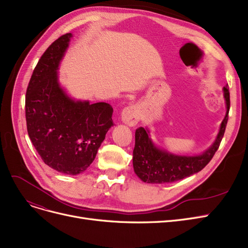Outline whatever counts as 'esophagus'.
I'll return each instance as SVG.
<instances>
[{
  "mask_svg": "<svg viewBox=\"0 0 248 248\" xmlns=\"http://www.w3.org/2000/svg\"><path fill=\"white\" fill-rule=\"evenodd\" d=\"M141 111L137 105L125 107L122 112V121L129 126H135L140 121Z\"/></svg>",
  "mask_w": 248,
  "mask_h": 248,
  "instance_id": "1",
  "label": "esophagus"
}]
</instances>
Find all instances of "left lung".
I'll list each match as a JSON object with an SVG mask.
<instances>
[{"instance_id": "1", "label": "left lung", "mask_w": 248, "mask_h": 248, "mask_svg": "<svg viewBox=\"0 0 248 248\" xmlns=\"http://www.w3.org/2000/svg\"><path fill=\"white\" fill-rule=\"evenodd\" d=\"M227 112L213 144L201 155H178L157 147L149 137V131L139 127L135 133L133 167L136 175L146 183H170L181 180L201 171L219 147L226 131L230 110L229 85L223 86Z\"/></svg>"}]
</instances>
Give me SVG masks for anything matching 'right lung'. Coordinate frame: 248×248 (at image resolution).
<instances>
[{
    "label": "right lung",
    "mask_w": 248,
    "mask_h": 248,
    "mask_svg": "<svg viewBox=\"0 0 248 248\" xmlns=\"http://www.w3.org/2000/svg\"><path fill=\"white\" fill-rule=\"evenodd\" d=\"M72 34L46 49L34 69L26 94L29 137L43 162L58 172L77 175L93 162L113 125L108 103L76 101L59 82L58 70Z\"/></svg>",
    "instance_id": "right-lung-1"
}]
</instances>
